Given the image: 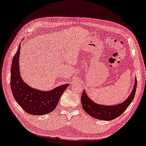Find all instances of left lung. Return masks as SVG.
Listing matches in <instances>:
<instances>
[{
	"label": "left lung",
	"instance_id": "obj_1",
	"mask_svg": "<svg viewBox=\"0 0 146 146\" xmlns=\"http://www.w3.org/2000/svg\"><path fill=\"white\" fill-rule=\"evenodd\" d=\"M136 86H137V80L136 77L134 87L131 95L127 98V100H125V101L114 106H104V105L96 104L88 97L86 91H84L81 97L82 107L87 113L97 119L103 121L114 119L121 115L133 101L135 96Z\"/></svg>",
	"mask_w": 146,
	"mask_h": 146
}]
</instances>
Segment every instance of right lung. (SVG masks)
I'll list each match as a JSON object with an SVG mask.
<instances>
[{
  "mask_svg": "<svg viewBox=\"0 0 146 146\" xmlns=\"http://www.w3.org/2000/svg\"><path fill=\"white\" fill-rule=\"evenodd\" d=\"M20 48L13 57L11 67L10 86L15 100L22 109L32 115H44L53 111L60 96L69 84L62 85L51 91H44L32 88L25 83L20 76L19 57Z\"/></svg>",
  "mask_w": 146,
  "mask_h": 146,
  "instance_id": "add662e5",
  "label": "right lung"
}]
</instances>
